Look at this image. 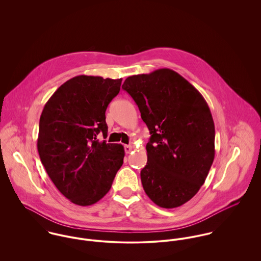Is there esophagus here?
Segmentation results:
<instances>
[{
	"instance_id": "obj_1",
	"label": "esophagus",
	"mask_w": 261,
	"mask_h": 261,
	"mask_svg": "<svg viewBox=\"0 0 261 261\" xmlns=\"http://www.w3.org/2000/svg\"><path fill=\"white\" fill-rule=\"evenodd\" d=\"M132 150H133L132 146H124V151H125V153H129Z\"/></svg>"
}]
</instances>
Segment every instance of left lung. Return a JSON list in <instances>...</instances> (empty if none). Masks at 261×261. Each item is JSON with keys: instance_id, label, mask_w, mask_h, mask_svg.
Returning <instances> with one entry per match:
<instances>
[{"instance_id": "obj_1", "label": "left lung", "mask_w": 261, "mask_h": 261, "mask_svg": "<svg viewBox=\"0 0 261 261\" xmlns=\"http://www.w3.org/2000/svg\"><path fill=\"white\" fill-rule=\"evenodd\" d=\"M121 88L149 128L148 162L141 180L162 208L191 200L204 184L215 155V126L202 94L184 77L163 68L127 77Z\"/></svg>"}]
</instances>
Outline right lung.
<instances>
[{
    "mask_svg": "<svg viewBox=\"0 0 261 261\" xmlns=\"http://www.w3.org/2000/svg\"><path fill=\"white\" fill-rule=\"evenodd\" d=\"M121 80L75 76L53 93L41 113V162L59 192L76 205L89 206L105 197L123 164L121 145L97 140L100 133L108 137L106 111Z\"/></svg>",
    "mask_w": 261,
    "mask_h": 261,
    "instance_id": "1",
    "label": "right lung"
}]
</instances>
